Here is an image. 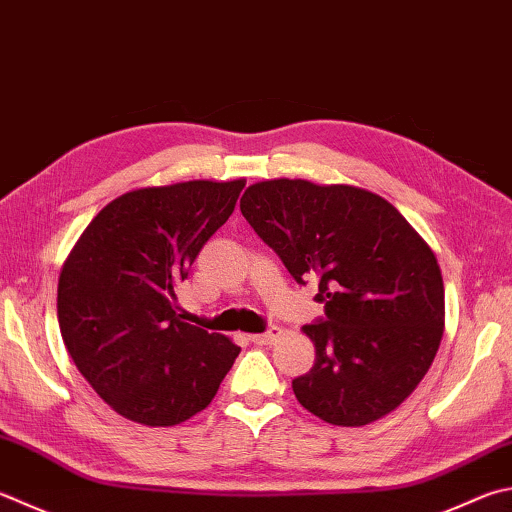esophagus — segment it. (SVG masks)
Instances as JSON below:
<instances>
[{
	"instance_id": "1",
	"label": "esophagus",
	"mask_w": 512,
	"mask_h": 512,
	"mask_svg": "<svg viewBox=\"0 0 512 512\" xmlns=\"http://www.w3.org/2000/svg\"><path fill=\"white\" fill-rule=\"evenodd\" d=\"M282 329L280 327H271L264 333H255V336H250V340L255 342V345H273V342H277L282 338Z\"/></svg>"
}]
</instances>
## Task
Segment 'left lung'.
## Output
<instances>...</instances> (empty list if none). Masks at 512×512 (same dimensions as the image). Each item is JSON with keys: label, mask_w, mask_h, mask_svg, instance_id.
I'll list each match as a JSON object with an SVG mask.
<instances>
[{"label": "left lung", "mask_w": 512, "mask_h": 512, "mask_svg": "<svg viewBox=\"0 0 512 512\" xmlns=\"http://www.w3.org/2000/svg\"><path fill=\"white\" fill-rule=\"evenodd\" d=\"M239 208L297 284L318 280L324 318L302 327L315 362L293 380L300 405L342 427L394 412L443 338V277L432 248L392 203L356 185L259 181Z\"/></svg>", "instance_id": "1"}]
</instances>
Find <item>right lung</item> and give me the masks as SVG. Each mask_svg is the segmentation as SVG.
<instances>
[{"label": "right lung", "mask_w": 512, "mask_h": 512, "mask_svg": "<svg viewBox=\"0 0 512 512\" xmlns=\"http://www.w3.org/2000/svg\"><path fill=\"white\" fill-rule=\"evenodd\" d=\"M246 181H185L107 203L58 280L69 356L111 410L167 427L206 410L239 347L183 322L174 288L226 224Z\"/></svg>", "instance_id": "1"}]
</instances>
